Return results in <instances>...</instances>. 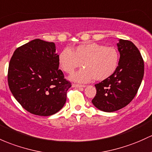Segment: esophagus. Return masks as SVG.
Masks as SVG:
<instances>
[{
	"label": "esophagus",
	"instance_id": "obj_1",
	"mask_svg": "<svg viewBox=\"0 0 152 152\" xmlns=\"http://www.w3.org/2000/svg\"><path fill=\"white\" fill-rule=\"evenodd\" d=\"M72 87H75V88H85V87H86V86H84V85L73 84L72 85Z\"/></svg>",
	"mask_w": 152,
	"mask_h": 152
}]
</instances>
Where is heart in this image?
<instances>
[{"label": "heart", "mask_w": 152, "mask_h": 152, "mask_svg": "<svg viewBox=\"0 0 152 152\" xmlns=\"http://www.w3.org/2000/svg\"><path fill=\"white\" fill-rule=\"evenodd\" d=\"M118 62V53L114 47L96 43L82 44L72 50L66 48L58 56L60 67L68 74H72L81 65L83 66L72 76V79L78 83L107 79L115 71Z\"/></svg>", "instance_id": "b5f03b06"}]
</instances>
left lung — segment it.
I'll return each mask as SVG.
<instances>
[{"label": "left lung", "instance_id": "1", "mask_svg": "<svg viewBox=\"0 0 152 152\" xmlns=\"http://www.w3.org/2000/svg\"><path fill=\"white\" fill-rule=\"evenodd\" d=\"M120 53L119 65L108 78L95 85L96 94L92 99L100 110L112 112L126 107L134 99L144 74V62L136 46L128 40L117 43Z\"/></svg>", "mask_w": 152, "mask_h": 152}]
</instances>
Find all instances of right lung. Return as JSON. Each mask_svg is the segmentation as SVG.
I'll use <instances>...</instances> for the list:
<instances>
[{
	"label": "right lung",
	"instance_id": "add662e5",
	"mask_svg": "<svg viewBox=\"0 0 152 152\" xmlns=\"http://www.w3.org/2000/svg\"><path fill=\"white\" fill-rule=\"evenodd\" d=\"M55 44L35 39L14 52L8 69L11 94L27 112L39 116L56 113L64 105L72 83L58 69Z\"/></svg>",
	"mask_w": 152,
	"mask_h": 152
}]
</instances>
